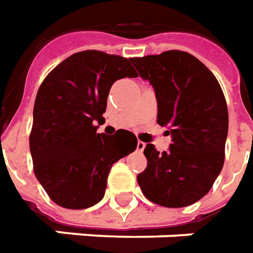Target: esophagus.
I'll return each mask as SVG.
<instances>
[{
  "label": "esophagus",
  "instance_id": "1",
  "mask_svg": "<svg viewBox=\"0 0 253 253\" xmlns=\"http://www.w3.org/2000/svg\"><path fill=\"white\" fill-rule=\"evenodd\" d=\"M144 147H146V143H143V141H137V147H136V148H137V151H143V150H144Z\"/></svg>",
  "mask_w": 253,
  "mask_h": 253
}]
</instances>
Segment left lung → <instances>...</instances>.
<instances>
[{
	"instance_id": "8db88e82",
	"label": "left lung",
	"mask_w": 253,
	"mask_h": 253,
	"mask_svg": "<svg viewBox=\"0 0 253 253\" xmlns=\"http://www.w3.org/2000/svg\"><path fill=\"white\" fill-rule=\"evenodd\" d=\"M140 78L154 87L157 123L168 126L169 150L147 143V168L137 182L148 200L164 207H187L203 198L225 161L229 114L216 78L187 51L130 58Z\"/></svg>"
}]
</instances>
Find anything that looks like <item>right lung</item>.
Returning <instances> with one entry per match:
<instances>
[{
	"label": "right lung",
	"mask_w": 253,
	"mask_h": 253,
	"mask_svg": "<svg viewBox=\"0 0 253 253\" xmlns=\"http://www.w3.org/2000/svg\"><path fill=\"white\" fill-rule=\"evenodd\" d=\"M137 78L130 58L98 50L68 57L38 89L30 135L34 173L64 209H88L105 196L113 164L137 146L125 129L98 133L107 96L118 79Z\"/></svg>",
	"instance_id": "1"
}]
</instances>
